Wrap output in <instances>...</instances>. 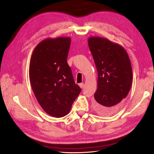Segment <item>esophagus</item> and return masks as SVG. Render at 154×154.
I'll list each match as a JSON object with an SVG mask.
<instances>
[{"mask_svg": "<svg viewBox=\"0 0 154 154\" xmlns=\"http://www.w3.org/2000/svg\"><path fill=\"white\" fill-rule=\"evenodd\" d=\"M79 86H80V88H83V86H84V84H83V83H80V84H79Z\"/></svg>", "mask_w": 154, "mask_h": 154, "instance_id": "esophagus-1", "label": "esophagus"}]
</instances>
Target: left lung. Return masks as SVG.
I'll return each mask as SVG.
<instances>
[{
  "mask_svg": "<svg viewBox=\"0 0 154 154\" xmlns=\"http://www.w3.org/2000/svg\"><path fill=\"white\" fill-rule=\"evenodd\" d=\"M88 45L98 74L93 107L100 115L110 116L118 110L131 88V63L123 47L105 38L90 36Z\"/></svg>",
  "mask_w": 154,
  "mask_h": 154,
  "instance_id": "left-lung-1",
  "label": "left lung"
}]
</instances>
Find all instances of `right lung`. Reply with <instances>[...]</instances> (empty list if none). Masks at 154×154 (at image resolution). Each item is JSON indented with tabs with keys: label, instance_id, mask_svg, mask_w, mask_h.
<instances>
[{
	"label": "right lung",
	"instance_id": "obj_1",
	"mask_svg": "<svg viewBox=\"0 0 154 154\" xmlns=\"http://www.w3.org/2000/svg\"><path fill=\"white\" fill-rule=\"evenodd\" d=\"M71 37L48 38L31 55L29 76L32 91L46 113L62 118L69 113L82 89L67 62Z\"/></svg>",
	"mask_w": 154,
	"mask_h": 154
}]
</instances>
